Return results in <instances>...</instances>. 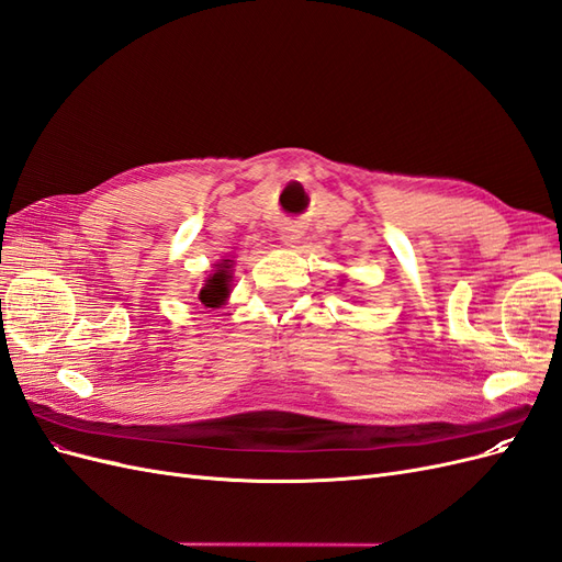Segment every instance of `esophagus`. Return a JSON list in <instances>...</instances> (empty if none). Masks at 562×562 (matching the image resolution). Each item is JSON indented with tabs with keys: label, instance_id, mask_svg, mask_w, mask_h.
I'll return each instance as SVG.
<instances>
[{
	"label": "esophagus",
	"instance_id": "obj_1",
	"mask_svg": "<svg viewBox=\"0 0 562 562\" xmlns=\"http://www.w3.org/2000/svg\"><path fill=\"white\" fill-rule=\"evenodd\" d=\"M297 239H300V229H297L295 225H285V227H281V241H283L285 246H293V244H297Z\"/></svg>",
	"mask_w": 562,
	"mask_h": 562
}]
</instances>
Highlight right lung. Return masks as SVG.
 I'll return each instance as SVG.
<instances>
[{
    "mask_svg": "<svg viewBox=\"0 0 562 562\" xmlns=\"http://www.w3.org/2000/svg\"><path fill=\"white\" fill-rule=\"evenodd\" d=\"M229 262L232 260H225L223 265H217L215 274L209 277V281L203 283L201 293H199V300H201L203 307H217V304L225 302V297L229 293V281H232Z\"/></svg>",
    "mask_w": 562,
    "mask_h": 562,
    "instance_id": "obj_1",
    "label": "right lung"
}]
</instances>
